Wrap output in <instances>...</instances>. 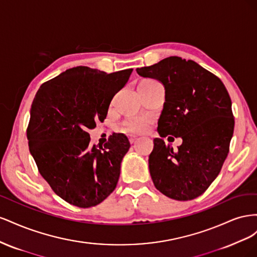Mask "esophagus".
<instances>
[{
  "label": "esophagus",
  "instance_id": "obj_1",
  "mask_svg": "<svg viewBox=\"0 0 257 257\" xmlns=\"http://www.w3.org/2000/svg\"><path fill=\"white\" fill-rule=\"evenodd\" d=\"M128 141H130V143H131V144L135 143V141H136V136H134V135H130V136H128Z\"/></svg>",
  "mask_w": 257,
  "mask_h": 257
}]
</instances>
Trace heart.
<instances>
[{
  "mask_svg": "<svg viewBox=\"0 0 257 257\" xmlns=\"http://www.w3.org/2000/svg\"><path fill=\"white\" fill-rule=\"evenodd\" d=\"M150 121L148 115H132L121 123V130L126 133H142L149 127Z\"/></svg>",
  "mask_w": 257,
  "mask_h": 257,
  "instance_id": "b5f03b06",
  "label": "heart"
}]
</instances>
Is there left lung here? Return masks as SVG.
Listing matches in <instances>:
<instances>
[{"instance_id":"obj_1","label":"left lung","mask_w":257,"mask_h":257,"mask_svg":"<svg viewBox=\"0 0 257 257\" xmlns=\"http://www.w3.org/2000/svg\"><path fill=\"white\" fill-rule=\"evenodd\" d=\"M136 71L165 87L160 136L182 138L176 151L162 138L153 139L149 169L154 186L176 200L196 198L220 174L229 152L235 119L228 92L219 77L180 57Z\"/></svg>"}]
</instances>
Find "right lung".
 <instances>
[{
  "instance_id": "obj_1",
  "label": "right lung",
  "mask_w": 257,
  "mask_h": 257,
  "mask_svg": "<svg viewBox=\"0 0 257 257\" xmlns=\"http://www.w3.org/2000/svg\"><path fill=\"white\" fill-rule=\"evenodd\" d=\"M132 72L107 74L77 66L46 81L36 93L27 128L29 149L42 177L68 204L94 207L115 189L128 139L113 133L104 147H92L88 131L106 119L112 97Z\"/></svg>"
}]
</instances>
